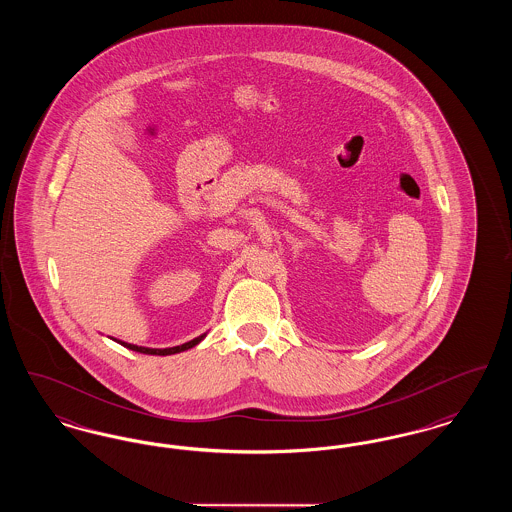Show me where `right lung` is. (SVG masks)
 <instances>
[{"label": "right lung", "mask_w": 512, "mask_h": 512, "mask_svg": "<svg viewBox=\"0 0 512 512\" xmlns=\"http://www.w3.org/2000/svg\"><path fill=\"white\" fill-rule=\"evenodd\" d=\"M205 338V334L203 336H199V338H195V340L188 341V343H182V345H176V347H167V349H151V347H142V345H134V343H126V341H117V343H121L124 347H128V349H132V351H138V353H146V355H174V353H180V351H186V349H192L195 347L199 341Z\"/></svg>", "instance_id": "1"}]
</instances>
